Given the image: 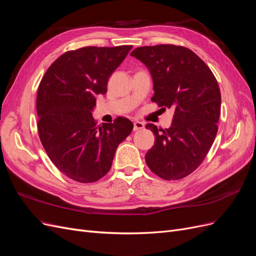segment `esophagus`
Masks as SVG:
<instances>
[{
	"instance_id": "1",
	"label": "esophagus",
	"mask_w": 256,
	"mask_h": 256,
	"mask_svg": "<svg viewBox=\"0 0 256 256\" xmlns=\"http://www.w3.org/2000/svg\"><path fill=\"white\" fill-rule=\"evenodd\" d=\"M143 128H144V124H143L142 122H138V120H136V122H134V131L142 130Z\"/></svg>"
}]
</instances>
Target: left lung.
Masks as SVG:
<instances>
[{
	"mask_svg": "<svg viewBox=\"0 0 256 256\" xmlns=\"http://www.w3.org/2000/svg\"><path fill=\"white\" fill-rule=\"evenodd\" d=\"M130 56L140 60L152 76V102L164 110L174 109L170 128L158 130L154 124L145 126L156 136L145 154L146 164L166 180H182L202 164L218 132V82L204 62L182 46H146L134 49Z\"/></svg>",
	"mask_w": 256,
	"mask_h": 256,
	"instance_id": "left-lung-1",
	"label": "left lung"
}]
</instances>
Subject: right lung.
<instances>
[{
	"instance_id": "1",
	"label": "right lung",
	"mask_w": 256,
	"mask_h": 256,
	"mask_svg": "<svg viewBox=\"0 0 256 256\" xmlns=\"http://www.w3.org/2000/svg\"><path fill=\"white\" fill-rule=\"evenodd\" d=\"M132 46L67 51L47 69L38 86L40 142L60 171L79 182H94L110 171L118 146L134 129L126 118L97 126L92 111L106 92L109 76Z\"/></svg>"
}]
</instances>
